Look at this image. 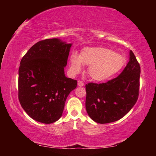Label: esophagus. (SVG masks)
Wrapping results in <instances>:
<instances>
[{
  "label": "esophagus",
  "instance_id": "34e87169",
  "mask_svg": "<svg viewBox=\"0 0 156 156\" xmlns=\"http://www.w3.org/2000/svg\"><path fill=\"white\" fill-rule=\"evenodd\" d=\"M78 86H80V87H83V86H84V83H83V81L79 80V81L78 82Z\"/></svg>",
  "mask_w": 156,
  "mask_h": 156
}]
</instances>
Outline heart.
<instances>
[{
  "instance_id": "heart-1",
  "label": "heart",
  "mask_w": 156,
  "mask_h": 156,
  "mask_svg": "<svg viewBox=\"0 0 156 156\" xmlns=\"http://www.w3.org/2000/svg\"><path fill=\"white\" fill-rule=\"evenodd\" d=\"M122 55L105 47L85 48L80 56L76 54L71 57V70L73 73H78L82 69V63L89 66V76L98 82L107 80L122 69L125 64Z\"/></svg>"
}]
</instances>
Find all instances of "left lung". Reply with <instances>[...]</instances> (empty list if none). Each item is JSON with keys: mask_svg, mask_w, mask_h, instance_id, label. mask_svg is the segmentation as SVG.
I'll return each instance as SVG.
<instances>
[{"mask_svg": "<svg viewBox=\"0 0 156 156\" xmlns=\"http://www.w3.org/2000/svg\"><path fill=\"white\" fill-rule=\"evenodd\" d=\"M127 65L119 76L106 83H89L85 85V107L88 115L95 122L107 124L124 117L139 96L140 66L130 51Z\"/></svg>", "mask_w": 156, "mask_h": 156, "instance_id": "8db88e82", "label": "left lung"}]
</instances>
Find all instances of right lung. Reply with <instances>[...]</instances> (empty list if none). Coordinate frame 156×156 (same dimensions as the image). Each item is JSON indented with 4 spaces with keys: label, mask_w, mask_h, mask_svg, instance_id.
<instances>
[{
    "label": "right lung",
    "mask_w": 156,
    "mask_h": 156,
    "mask_svg": "<svg viewBox=\"0 0 156 156\" xmlns=\"http://www.w3.org/2000/svg\"><path fill=\"white\" fill-rule=\"evenodd\" d=\"M72 44L58 38L36 43L22 58L18 69V100L34 120L44 124L61 117L68 95L77 80L65 76Z\"/></svg>",
    "instance_id": "right-lung-1"
}]
</instances>
